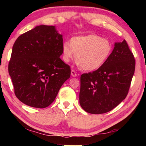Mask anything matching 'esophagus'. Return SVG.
Here are the masks:
<instances>
[{
	"label": "esophagus",
	"mask_w": 146,
	"mask_h": 146,
	"mask_svg": "<svg viewBox=\"0 0 146 146\" xmlns=\"http://www.w3.org/2000/svg\"><path fill=\"white\" fill-rule=\"evenodd\" d=\"M71 75L73 77L77 76V74L74 70H71Z\"/></svg>",
	"instance_id": "esophagus-1"
}]
</instances>
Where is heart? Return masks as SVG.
I'll list each match as a JSON object with an SVG mask.
<instances>
[{
  "mask_svg": "<svg viewBox=\"0 0 146 146\" xmlns=\"http://www.w3.org/2000/svg\"><path fill=\"white\" fill-rule=\"evenodd\" d=\"M111 50L112 46L109 40L96 35L74 36L70 42H64L62 45L64 61L70 62L76 54L77 64L86 71L101 67L108 59Z\"/></svg>",
  "mask_w": 146,
  "mask_h": 146,
  "instance_id": "1",
  "label": "heart"
}]
</instances>
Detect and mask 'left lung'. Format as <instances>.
Here are the masks:
<instances>
[{
    "label": "left lung",
    "mask_w": 146,
    "mask_h": 146,
    "mask_svg": "<svg viewBox=\"0 0 146 146\" xmlns=\"http://www.w3.org/2000/svg\"><path fill=\"white\" fill-rule=\"evenodd\" d=\"M135 65L126 41L115 42L110 56L101 67L81 75L79 100L82 109L100 114L116 107L128 93Z\"/></svg>",
    "instance_id": "left-lung-1"
}]
</instances>
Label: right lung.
I'll return each mask as SVG.
<instances>
[{"instance_id":"add662e5","label":"right lung","mask_w":146,"mask_h":146,"mask_svg":"<svg viewBox=\"0 0 146 146\" xmlns=\"http://www.w3.org/2000/svg\"><path fill=\"white\" fill-rule=\"evenodd\" d=\"M62 43V35L55 26L42 25L16 40L9 73L16 96L25 104L48 107L70 77V67L60 58Z\"/></svg>"}]
</instances>
